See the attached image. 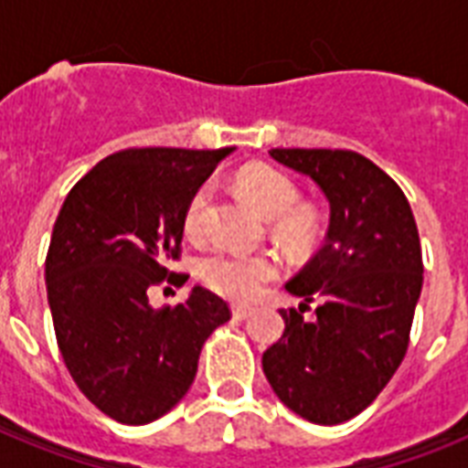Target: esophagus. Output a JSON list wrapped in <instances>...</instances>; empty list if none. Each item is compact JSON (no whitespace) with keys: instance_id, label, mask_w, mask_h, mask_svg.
<instances>
[{"instance_id":"1","label":"esophagus","mask_w":468,"mask_h":468,"mask_svg":"<svg viewBox=\"0 0 468 468\" xmlns=\"http://www.w3.org/2000/svg\"><path fill=\"white\" fill-rule=\"evenodd\" d=\"M252 315V306H233V318L235 320H245Z\"/></svg>"}]
</instances>
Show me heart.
I'll list each match as a JSON object with an SVG mask.
<instances>
[{
  "instance_id": "heart-1",
  "label": "heart",
  "mask_w": 468,
  "mask_h": 468,
  "mask_svg": "<svg viewBox=\"0 0 468 468\" xmlns=\"http://www.w3.org/2000/svg\"><path fill=\"white\" fill-rule=\"evenodd\" d=\"M238 186L264 218L277 220L279 235L286 242L303 245L311 240L315 220L311 213L293 211L299 204V189L289 176L270 167H248L238 175ZM208 208H211V184H201L184 208V233L189 238H201L206 233ZM277 271L279 264L271 255H248L235 250H213L211 255H206L198 262V277L213 292L235 301L257 296L267 282L277 277Z\"/></svg>"
}]
</instances>
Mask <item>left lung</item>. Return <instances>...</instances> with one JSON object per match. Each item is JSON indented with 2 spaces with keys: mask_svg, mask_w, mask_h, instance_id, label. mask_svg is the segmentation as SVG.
I'll return each instance as SVG.
<instances>
[{
  "mask_svg": "<svg viewBox=\"0 0 468 468\" xmlns=\"http://www.w3.org/2000/svg\"><path fill=\"white\" fill-rule=\"evenodd\" d=\"M330 206L325 245L286 282L284 335L262 355L279 400L315 425H340L384 391L408 349L422 289L418 226L406 194L352 150L274 148ZM316 306L313 316L305 311Z\"/></svg>",
  "mask_w": 468,
  "mask_h": 468,
  "instance_id": "obj_1",
  "label": "left lung"
}]
</instances>
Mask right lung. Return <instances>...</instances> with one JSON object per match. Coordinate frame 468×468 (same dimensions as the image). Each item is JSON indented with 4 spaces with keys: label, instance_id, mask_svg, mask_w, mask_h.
I'll return each instance as SVG.
<instances>
[{
    "label": "right lung",
    "instance_id": "1",
    "mask_svg": "<svg viewBox=\"0 0 468 468\" xmlns=\"http://www.w3.org/2000/svg\"><path fill=\"white\" fill-rule=\"evenodd\" d=\"M233 148H133L94 165L69 189L46 257L55 337L80 391L113 420L148 425L194 384L208 335L230 320L194 286L176 306L148 292L179 257L184 208Z\"/></svg>",
    "mask_w": 468,
    "mask_h": 468
}]
</instances>
